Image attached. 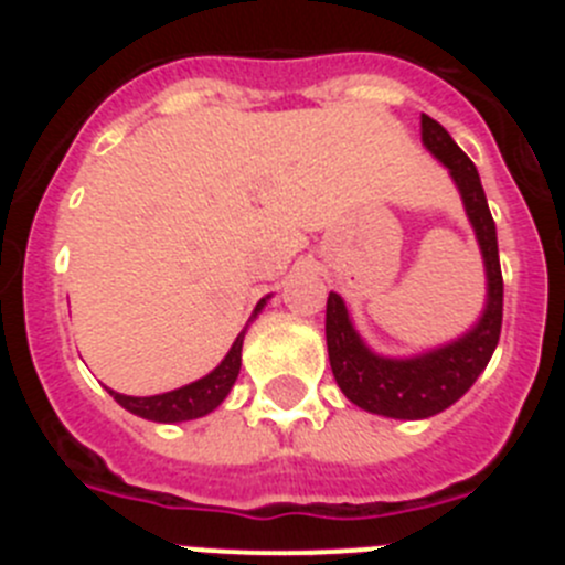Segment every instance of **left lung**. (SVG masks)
<instances>
[{"instance_id": "left-lung-1", "label": "left lung", "mask_w": 565, "mask_h": 565, "mask_svg": "<svg viewBox=\"0 0 565 565\" xmlns=\"http://www.w3.org/2000/svg\"><path fill=\"white\" fill-rule=\"evenodd\" d=\"M422 141L450 169L452 181L461 192L487 268V306L472 331L458 337L456 342L411 359H391L379 356L362 342L342 297L333 291L328 294L326 339L333 379L356 407L387 418H430L447 411L476 384L501 339L503 277L495 221L489 214L476 163L469 161L450 132L433 121L430 115H422Z\"/></svg>"}]
</instances>
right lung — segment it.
<instances>
[{"instance_id": "1", "label": "right lung", "mask_w": 565, "mask_h": 565, "mask_svg": "<svg viewBox=\"0 0 565 565\" xmlns=\"http://www.w3.org/2000/svg\"><path fill=\"white\" fill-rule=\"evenodd\" d=\"M263 306H266V299H259L257 308H254V317H257ZM243 337H246V328L237 333L234 344L228 348L226 359H223V362L217 364L209 376L198 379V382L183 384V387H178V391L161 393V396H124V393H115V391H109V396L121 404L124 411L135 413V416H141V418H149V422L174 424V422H192V418L206 416V413H212L214 407H221V402L228 396V391H232V384L237 382Z\"/></svg>"}]
</instances>
